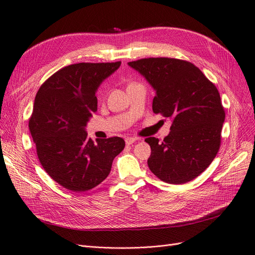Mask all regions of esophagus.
<instances>
[{"mask_svg":"<svg viewBox=\"0 0 255 255\" xmlns=\"http://www.w3.org/2000/svg\"><path fill=\"white\" fill-rule=\"evenodd\" d=\"M136 140H138L137 137H127L125 139V142H126L127 145H131V144H133L134 142H136Z\"/></svg>","mask_w":255,"mask_h":255,"instance_id":"obj_1","label":"esophagus"}]
</instances>
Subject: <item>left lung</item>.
<instances>
[{"label":"left lung","mask_w":255,"mask_h":255,"mask_svg":"<svg viewBox=\"0 0 255 255\" xmlns=\"http://www.w3.org/2000/svg\"><path fill=\"white\" fill-rule=\"evenodd\" d=\"M128 65L154 88L153 112L172 120L163 142L153 136L145 139L151 147L149 169L169 184L194 180L212 163L221 146L225 110L218 88L188 61L148 58Z\"/></svg>","instance_id":"8db88e82"}]
</instances>
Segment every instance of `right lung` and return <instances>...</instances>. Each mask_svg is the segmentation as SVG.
Returning a JSON list of instances; mask_svg holds the SVG:
<instances>
[{"label": "right lung", "instance_id": "right-lung-1", "mask_svg": "<svg viewBox=\"0 0 255 255\" xmlns=\"http://www.w3.org/2000/svg\"><path fill=\"white\" fill-rule=\"evenodd\" d=\"M121 62L79 63L60 69L37 91L29 130L44 170L62 187L84 192L109 175L125 140L88 138L85 126L98 110L96 92Z\"/></svg>", "mask_w": 255, "mask_h": 255}]
</instances>
